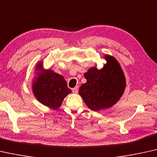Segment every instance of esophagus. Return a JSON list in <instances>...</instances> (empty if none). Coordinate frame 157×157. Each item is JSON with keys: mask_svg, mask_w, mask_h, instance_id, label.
<instances>
[{"mask_svg": "<svg viewBox=\"0 0 157 157\" xmlns=\"http://www.w3.org/2000/svg\"><path fill=\"white\" fill-rule=\"evenodd\" d=\"M72 92H73V93H78V87H75L72 88Z\"/></svg>", "mask_w": 157, "mask_h": 157, "instance_id": "esophagus-1", "label": "esophagus"}]
</instances>
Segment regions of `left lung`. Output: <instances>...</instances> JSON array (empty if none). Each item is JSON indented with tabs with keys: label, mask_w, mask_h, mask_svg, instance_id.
<instances>
[{
	"label": "left lung",
	"mask_w": 157,
	"mask_h": 157,
	"mask_svg": "<svg viewBox=\"0 0 157 157\" xmlns=\"http://www.w3.org/2000/svg\"><path fill=\"white\" fill-rule=\"evenodd\" d=\"M107 63L101 70L92 67L85 73L87 82L79 89V94L93 111L111 107L124 91L126 82L122 68L114 57L105 56Z\"/></svg>",
	"instance_id": "obj_1"
}]
</instances>
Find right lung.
I'll list each match as a JSON object with an SVG mask.
<instances>
[{
	"label": "right lung",
	"mask_w": 157,
	"mask_h": 157,
	"mask_svg": "<svg viewBox=\"0 0 157 157\" xmlns=\"http://www.w3.org/2000/svg\"><path fill=\"white\" fill-rule=\"evenodd\" d=\"M41 69V64L37 70ZM35 98L44 105L57 109L63 99L71 92L67 82L60 75L48 70L40 75L33 86Z\"/></svg>",
	"instance_id": "obj_1"
}]
</instances>
